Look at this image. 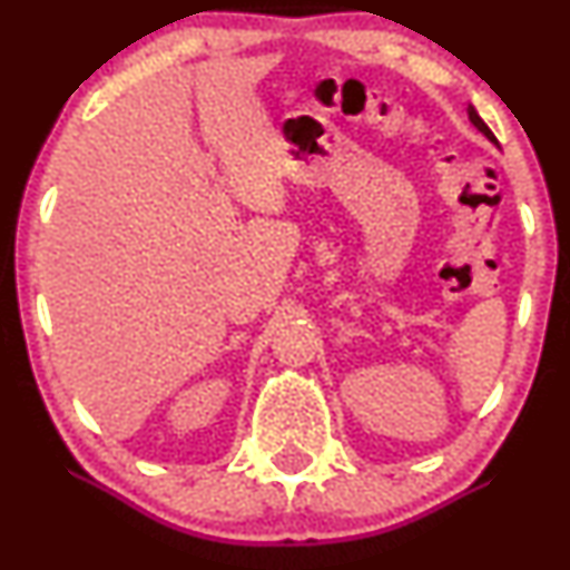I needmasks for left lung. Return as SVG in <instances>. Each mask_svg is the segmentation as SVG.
Here are the masks:
<instances>
[{
	"instance_id": "obj_1",
	"label": "left lung",
	"mask_w": 570,
	"mask_h": 570,
	"mask_svg": "<svg viewBox=\"0 0 570 570\" xmlns=\"http://www.w3.org/2000/svg\"><path fill=\"white\" fill-rule=\"evenodd\" d=\"M469 120H472V122H474V126H476V130H482V134H485L490 141H495L493 130H490V128L485 126V120H482V117H480V115H476V109H474V107H469Z\"/></svg>"
}]
</instances>
